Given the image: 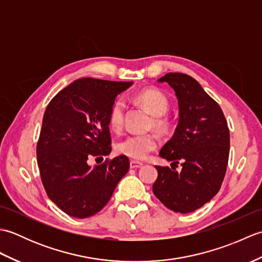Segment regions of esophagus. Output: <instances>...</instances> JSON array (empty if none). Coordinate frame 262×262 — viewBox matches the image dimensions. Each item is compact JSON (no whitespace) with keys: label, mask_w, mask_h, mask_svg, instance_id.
Returning a JSON list of instances; mask_svg holds the SVG:
<instances>
[{"label":"esophagus","mask_w":262,"mask_h":262,"mask_svg":"<svg viewBox=\"0 0 262 262\" xmlns=\"http://www.w3.org/2000/svg\"><path fill=\"white\" fill-rule=\"evenodd\" d=\"M130 169H138L141 168V166H143V163L141 162H137V161H130Z\"/></svg>","instance_id":"obj_1"}]
</instances>
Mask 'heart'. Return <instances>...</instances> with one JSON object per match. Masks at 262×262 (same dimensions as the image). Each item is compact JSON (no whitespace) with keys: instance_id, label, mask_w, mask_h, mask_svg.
Returning <instances> with one entry per match:
<instances>
[{"instance_id":"1","label":"heart","mask_w":262,"mask_h":262,"mask_svg":"<svg viewBox=\"0 0 262 262\" xmlns=\"http://www.w3.org/2000/svg\"><path fill=\"white\" fill-rule=\"evenodd\" d=\"M136 101L142 104L152 117L151 126L160 134H166L171 128V121L166 116L170 108V101L166 94L157 88H148L136 94ZM125 102L116 99L111 104L108 114V124L111 130L120 132L124 126ZM158 145L157 137L153 134L129 135L116 144V151L133 160H143Z\"/></svg>"}]
</instances>
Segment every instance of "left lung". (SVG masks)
<instances>
[{
  "mask_svg": "<svg viewBox=\"0 0 262 262\" xmlns=\"http://www.w3.org/2000/svg\"><path fill=\"white\" fill-rule=\"evenodd\" d=\"M173 89L179 122L160 157L172 161L159 166L153 192L165 207L191 213L219 192L230 154V130L221 107L199 83L183 73H168L158 80ZM180 162L183 168H175Z\"/></svg>",
  "mask_w": 262,
  "mask_h": 262,
  "instance_id": "8db88e82",
  "label": "left lung"
}]
</instances>
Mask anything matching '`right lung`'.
<instances>
[{
  "mask_svg": "<svg viewBox=\"0 0 262 262\" xmlns=\"http://www.w3.org/2000/svg\"><path fill=\"white\" fill-rule=\"evenodd\" d=\"M132 84L83 77L47 105L37 143L38 168L49 199L72 217L86 219L101 210L129 170L124 155L94 166L89 160L111 152L109 110Z\"/></svg>",
  "mask_w": 262,
  "mask_h": 262,
  "instance_id": "1",
  "label": "right lung"
}]
</instances>
